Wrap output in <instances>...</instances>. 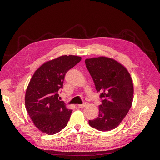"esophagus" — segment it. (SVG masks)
Instances as JSON below:
<instances>
[{
	"label": "esophagus",
	"mask_w": 160,
	"mask_h": 160,
	"mask_svg": "<svg viewBox=\"0 0 160 160\" xmlns=\"http://www.w3.org/2000/svg\"><path fill=\"white\" fill-rule=\"evenodd\" d=\"M88 105V103L87 102H85V103H84V104H79L78 105V107L79 108H84V107H86Z\"/></svg>",
	"instance_id": "obj_1"
}]
</instances>
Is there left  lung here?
<instances>
[{
    "instance_id": "8db88e82",
    "label": "left lung",
    "mask_w": 160,
    "mask_h": 160,
    "mask_svg": "<svg viewBox=\"0 0 160 160\" xmlns=\"http://www.w3.org/2000/svg\"><path fill=\"white\" fill-rule=\"evenodd\" d=\"M97 91L102 98L98 118L89 120L91 127L102 131L116 128L124 120L133 100V84L127 69L110 58L100 56L85 60Z\"/></svg>"
}]
</instances>
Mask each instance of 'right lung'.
I'll return each instance as SVG.
<instances>
[{
  "instance_id": "1",
  "label": "right lung",
  "mask_w": 160,
  "mask_h": 160,
  "mask_svg": "<svg viewBox=\"0 0 160 160\" xmlns=\"http://www.w3.org/2000/svg\"><path fill=\"white\" fill-rule=\"evenodd\" d=\"M77 56H62L42 64L30 80L25 93V107L36 127L53 135L66 127L72 110L58 98L66 73L81 60Z\"/></svg>"
}]
</instances>
